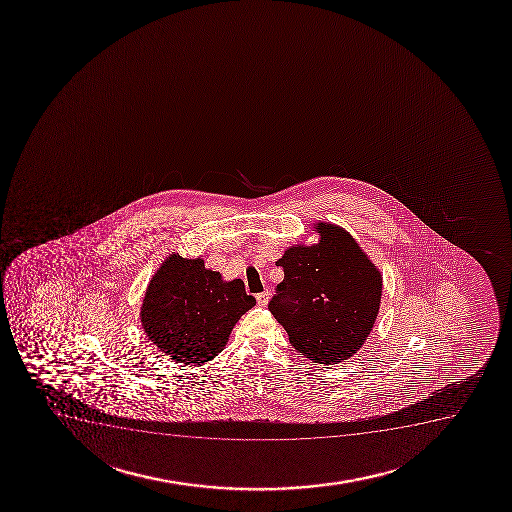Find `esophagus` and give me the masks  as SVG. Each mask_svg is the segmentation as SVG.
<instances>
[{"label": "esophagus", "mask_w": 512, "mask_h": 512, "mask_svg": "<svg viewBox=\"0 0 512 512\" xmlns=\"http://www.w3.org/2000/svg\"><path fill=\"white\" fill-rule=\"evenodd\" d=\"M267 301H269V291H262V293L257 295V303H259L260 307H265Z\"/></svg>", "instance_id": "obj_1"}]
</instances>
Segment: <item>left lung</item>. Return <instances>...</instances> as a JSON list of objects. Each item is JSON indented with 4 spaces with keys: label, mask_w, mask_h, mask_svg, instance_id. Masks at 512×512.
I'll return each mask as SVG.
<instances>
[{
    "label": "left lung",
    "mask_w": 512,
    "mask_h": 512,
    "mask_svg": "<svg viewBox=\"0 0 512 512\" xmlns=\"http://www.w3.org/2000/svg\"><path fill=\"white\" fill-rule=\"evenodd\" d=\"M320 243L293 247L277 265L283 283L269 310L291 346L315 363L348 360L367 341L377 319L382 279L344 229L317 226Z\"/></svg>",
    "instance_id": "1"
}]
</instances>
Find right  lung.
Masks as SVG:
<instances>
[{"label": "right lung", "mask_w": 512, "mask_h": 512, "mask_svg": "<svg viewBox=\"0 0 512 512\" xmlns=\"http://www.w3.org/2000/svg\"><path fill=\"white\" fill-rule=\"evenodd\" d=\"M255 305L241 279L223 281L204 260L171 255L145 293L142 325L178 363H204L221 353L231 329Z\"/></svg>", "instance_id": "add662e5"}]
</instances>
